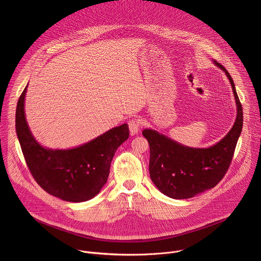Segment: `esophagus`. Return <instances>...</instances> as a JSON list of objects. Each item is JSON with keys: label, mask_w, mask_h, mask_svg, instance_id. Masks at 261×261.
<instances>
[{"label": "esophagus", "mask_w": 261, "mask_h": 261, "mask_svg": "<svg viewBox=\"0 0 261 261\" xmlns=\"http://www.w3.org/2000/svg\"><path fill=\"white\" fill-rule=\"evenodd\" d=\"M129 126V130H130V134L131 135H135L138 133L140 127H141V121L139 119H133L131 121H129L128 123Z\"/></svg>", "instance_id": "34e87169"}]
</instances>
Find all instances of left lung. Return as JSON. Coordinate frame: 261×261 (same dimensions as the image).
I'll return each instance as SVG.
<instances>
[{"label": "left lung", "mask_w": 261, "mask_h": 261, "mask_svg": "<svg viewBox=\"0 0 261 261\" xmlns=\"http://www.w3.org/2000/svg\"><path fill=\"white\" fill-rule=\"evenodd\" d=\"M226 73L237 103V119L230 131L215 145L193 148L173 141L152 129H144L142 135L150 144V175L156 187L174 199L191 198L214 188L227 172L233 158L238 139L243 129V107L229 72Z\"/></svg>", "instance_id": "1"}]
</instances>
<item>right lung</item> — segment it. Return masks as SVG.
Returning a JSON list of instances; mask_svg holds the SVG:
<instances>
[{"label":"right lung","instance_id":"obj_1","mask_svg":"<svg viewBox=\"0 0 261 261\" xmlns=\"http://www.w3.org/2000/svg\"><path fill=\"white\" fill-rule=\"evenodd\" d=\"M27 87L16 107L15 127L27 165L40 187L48 194L70 202L87 201L102 189L117 148L128 139L127 124L113 128L97 138L70 150H50L32 135L24 116Z\"/></svg>","mask_w":261,"mask_h":261}]
</instances>
